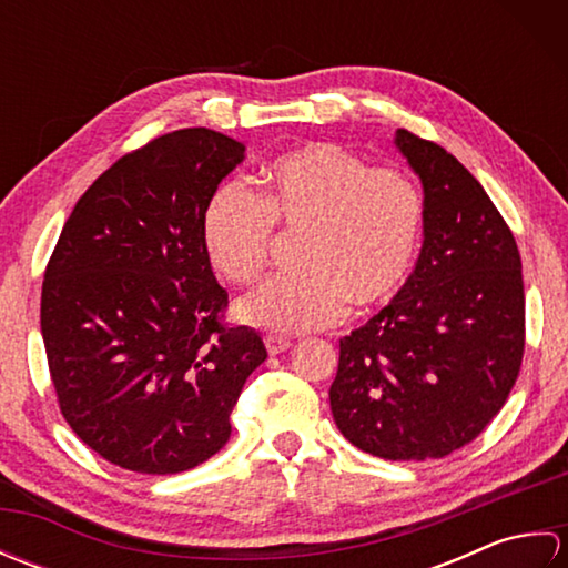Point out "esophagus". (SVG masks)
Here are the masks:
<instances>
[{"instance_id": "obj_1", "label": "esophagus", "mask_w": 568, "mask_h": 568, "mask_svg": "<svg viewBox=\"0 0 568 568\" xmlns=\"http://www.w3.org/2000/svg\"><path fill=\"white\" fill-rule=\"evenodd\" d=\"M291 346H293V342L291 339H283V336H265V348H268L271 356L283 354Z\"/></svg>"}]
</instances>
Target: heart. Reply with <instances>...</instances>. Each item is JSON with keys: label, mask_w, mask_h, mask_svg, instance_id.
Returning <instances> with one entry per match:
<instances>
[{"label": "heart", "mask_w": 568, "mask_h": 568, "mask_svg": "<svg viewBox=\"0 0 568 568\" xmlns=\"http://www.w3.org/2000/svg\"><path fill=\"white\" fill-rule=\"evenodd\" d=\"M275 224L303 234L300 273L275 275L236 303V317L271 334H303L368 315L400 295L419 251L425 200L397 168H371L332 141L307 143L265 171L263 197L229 180L207 202L202 241L224 277L248 283L271 261Z\"/></svg>", "instance_id": "heart-1"}]
</instances>
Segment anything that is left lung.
<instances>
[{
  "mask_svg": "<svg viewBox=\"0 0 568 568\" xmlns=\"http://www.w3.org/2000/svg\"><path fill=\"white\" fill-rule=\"evenodd\" d=\"M395 146L425 187V241L400 295L339 339L329 405L361 452L425 462L474 442L508 400L525 354L523 261L452 153L407 129Z\"/></svg>",
  "mask_w": 568,
  "mask_h": 568,
  "instance_id": "1",
  "label": "left lung"
}]
</instances>
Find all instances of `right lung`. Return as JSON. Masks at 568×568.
Wrapping results in <instances>:
<instances>
[{
    "instance_id": "right-lung-1",
    "label": "right lung",
    "mask_w": 568,
    "mask_h": 568,
    "mask_svg": "<svg viewBox=\"0 0 568 568\" xmlns=\"http://www.w3.org/2000/svg\"><path fill=\"white\" fill-rule=\"evenodd\" d=\"M244 143L180 129L122 155L78 200L45 265L41 334L60 413L106 462L151 476L207 462L265 361L229 327L202 220Z\"/></svg>"
}]
</instances>
